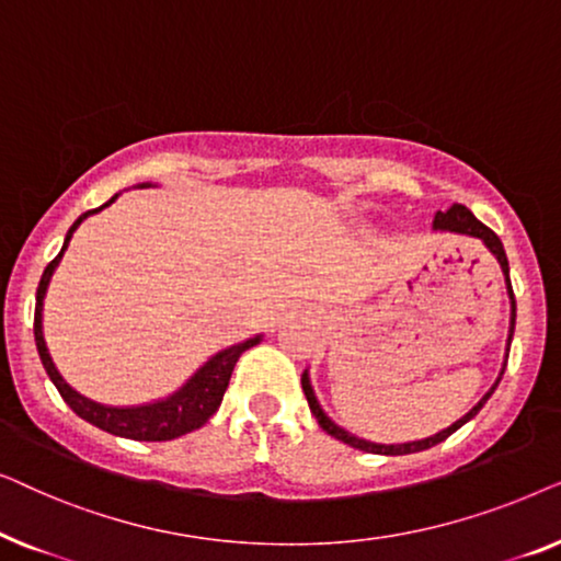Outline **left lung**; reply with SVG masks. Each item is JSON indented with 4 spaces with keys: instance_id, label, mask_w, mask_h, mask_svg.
I'll return each instance as SVG.
<instances>
[{
    "instance_id": "1",
    "label": "left lung",
    "mask_w": 561,
    "mask_h": 561,
    "mask_svg": "<svg viewBox=\"0 0 561 561\" xmlns=\"http://www.w3.org/2000/svg\"><path fill=\"white\" fill-rule=\"evenodd\" d=\"M434 229H444V232H457V234H467V237H478V240L485 242V248H488L490 252H493V255L497 257V263H501V267H503L505 286H508V296H511V332H508V350H505V363H503V370H501V375H497V380L493 382V388H490L488 393L480 398L478 405H472V409L467 411L462 419L455 421V424L447 426V428H444V432H439V434L426 436V439H419V442H409V444H375V442L357 439L355 434L344 432V428L336 426L334 421L329 419L324 411H321V405H319V401H317V396H313V390H311L309 373H304V375H301V388H304L306 401H309V409H311V413H313V416H317V421H319V426L324 428V432H327L329 436H334V439H340V442H344V444H350V447H355V449L373 451V455H390V457H396V455H413V451L432 449L434 444L444 442V439H447V436L455 434L459 426H465L467 421L478 416V411L482 409V405L488 403V398L495 393L497 382H501L503 373H505V365H508V352H511L513 329H516V296H513V286H511V278H508V257H505V250H503L501 237H497L490 227L482 225V221H480L478 217H474V214H472L470 209H467V206H462V204H451L447 211H436V217H434Z\"/></svg>"
}]
</instances>
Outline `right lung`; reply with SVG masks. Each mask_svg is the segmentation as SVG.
<instances>
[{
    "label": "right lung",
    "instance_id": "1",
    "mask_svg": "<svg viewBox=\"0 0 561 561\" xmlns=\"http://www.w3.org/2000/svg\"><path fill=\"white\" fill-rule=\"evenodd\" d=\"M142 186H145V183H142ZM114 198H117V196H112L110 202L99 206V209H91L87 214H81V217L73 221V227L68 229V234H66L64 248H60L56 260H50L48 267L43 271L41 286H37V296H35V344H37V355H41L43 367H45V373H48V378L53 380V386L58 388L60 398H64V401L71 405V411L76 413V416H81L83 421H89V424L99 426L102 432H110L114 436H125V439L168 442V439H175V436L194 432V428H198V426H204L206 421H209L214 413H217L221 398H225V390L229 386V378H232L237 359H240L244 350L255 347V344L260 342V336H252V340H248V342H240V344H234V347L217 352V355H214L209 363L198 367V370L194 373V378H191L186 386H183L181 390H175L173 396H168L165 401L148 403V405H133V409H114V405L94 403V401H89V398L76 393V390L58 375L56 365H53V359L48 355V347H45V340H43V298H45V290H48L50 275L58 267L60 257H64V252L68 248V242H71L76 227H79L81 221L89 217V214H96V211H102L104 206H110Z\"/></svg>",
    "mask_w": 561,
    "mask_h": 561
}]
</instances>
